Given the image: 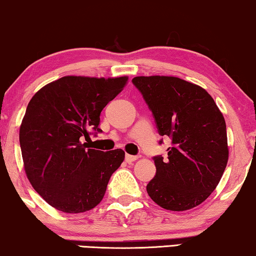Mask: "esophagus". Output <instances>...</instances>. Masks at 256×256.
Instances as JSON below:
<instances>
[{"instance_id": "esophagus-1", "label": "esophagus", "mask_w": 256, "mask_h": 256, "mask_svg": "<svg viewBox=\"0 0 256 256\" xmlns=\"http://www.w3.org/2000/svg\"><path fill=\"white\" fill-rule=\"evenodd\" d=\"M136 159H138V156H131V154H126V156H125V161L128 164L133 162V161H136Z\"/></svg>"}]
</instances>
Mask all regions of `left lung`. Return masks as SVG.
<instances>
[{
    "label": "left lung",
    "mask_w": 256,
    "mask_h": 256,
    "mask_svg": "<svg viewBox=\"0 0 256 256\" xmlns=\"http://www.w3.org/2000/svg\"><path fill=\"white\" fill-rule=\"evenodd\" d=\"M160 136H168V156H154L156 174L147 194L166 210L184 211L200 205L220 181L228 160L222 114L208 92L174 76H136ZM162 144V140H160Z\"/></svg>",
    "instance_id": "obj_1"
}]
</instances>
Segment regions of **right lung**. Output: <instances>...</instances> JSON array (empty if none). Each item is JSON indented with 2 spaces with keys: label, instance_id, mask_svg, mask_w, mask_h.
<instances>
[{
  "label": "right lung",
  "instance_id": "obj_1",
  "mask_svg": "<svg viewBox=\"0 0 256 256\" xmlns=\"http://www.w3.org/2000/svg\"><path fill=\"white\" fill-rule=\"evenodd\" d=\"M128 76H64L46 84L28 104L20 128L24 169L34 189L66 214L89 211L103 200L125 152L89 148L104 106Z\"/></svg>",
  "mask_w": 256,
  "mask_h": 256
}]
</instances>
